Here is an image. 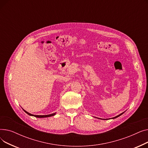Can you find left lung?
<instances>
[{"instance_id": "1", "label": "left lung", "mask_w": 148, "mask_h": 148, "mask_svg": "<svg viewBox=\"0 0 148 148\" xmlns=\"http://www.w3.org/2000/svg\"><path fill=\"white\" fill-rule=\"evenodd\" d=\"M125 113V112H123V113H121V114H119V115H118V116H115V117H113V118H109V119H101V118H97L98 119H103V120H107V119H115V118H118V117H119V116H120L121 115H122L123 113Z\"/></svg>"}]
</instances>
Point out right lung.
Segmentation results:
<instances>
[{
	"mask_svg": "<svg viewBox=\"0 0 148 148\" xmlns=\"http://www.w3.org/2000/svg\"><path fill=\"white\" fill-rule=\"evenodd\" d=\"M23 110L25 111V113H26L27 114H29V116H34V117H36V118H48V117H51V116H54L56 114V113H52V114H47V115H35V114H31L27 112H26V110H25L23 108Z\"/></svg>",
	"mask_w": 148,
	"mask_h": 148,
	"instance_id": "obj_1",
	"label": "right lung"
}]
</instances>
